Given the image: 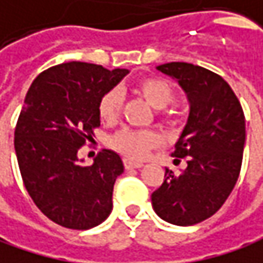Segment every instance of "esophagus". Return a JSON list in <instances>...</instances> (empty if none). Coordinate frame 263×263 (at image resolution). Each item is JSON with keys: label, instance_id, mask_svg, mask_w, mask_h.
<instances>
[{"label": "esophagus", "instance_id": "1", "mask_svg": "<svg viewBox=\"0 0 263 263\" xmlns=\"http://www.w3.org/2000/svg\"><path fill=\"white\" fill-rule=\"evenodd\" d=\"M124 168L126 170H139V168H142L143 166V163H140V162H133V160H129V159H124Z\"/></svg>", "mask_w": 263, "mask_h": 263}]
</instances>
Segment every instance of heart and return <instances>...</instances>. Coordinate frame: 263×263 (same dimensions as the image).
I'll use <instances>...</instances> for the list:
<instances>
[{
    "label": "heart",
    "mask_w": 263,
    "mask_h": 263,
    "mask_svg": "<svg viewBox=\"0 0 263 263\" xmlns=\"http://www.w3.org/2000/svg\"><path fill=\"white\" fill-rule=\"evenodd\" d=\"M136 90L156 109H163L174 100L171 84L159 77H143L136 83ZM121 97L117 90L106 92L98 103V115L106 123H114L118 118ZM160 143V136L154 130L121 129L110 139V146L127 159H143L153 148Z\"/></svg>",
    "instance_id": "b5f03b06"
}]
</instances>
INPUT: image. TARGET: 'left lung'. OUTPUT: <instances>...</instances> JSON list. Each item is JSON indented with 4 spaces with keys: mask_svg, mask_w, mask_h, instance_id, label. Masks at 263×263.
<instances>
[{
    "mask_svg": "<svg viewBox=\"0 0 263 263\" xmlns=\"http://www.w3.org/2000/svg\"><path fill=\"white\" fill-rule=\"evenodd\" d=\"M157 69L186 92L190 117L176 143L174 162L186 170L165 180L151 196L163 220L190 227L216 214L231 194L240 173L245 146V115L230 84L217 73L191 63H166Z\"/></svg>",
    "mask_w": 263,
    "mask_h": 263,
    "instance_id": "obj_1",
    "label": "left lung"
}]
</instances>
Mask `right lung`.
Segmentation results:
<instances>
[{
    "instance_id": "obj_1",
    "label": "right lung",
    "mask_w": 263,
    "mask_h": 263,
    "mask_svg": "<svg viewBox=\"0 0 263 263\" xmlns=\"http://www.w3.org/2000/svg\"><path fill=\"white\" fill-rule=\"evenodd\" d=\"M127 72L63 63L41 72L26 93L15 127L20 173L38 210L64 228H93L112 211L114 183L124 170L120 156L103 149L81 166L77 154L100 126V98Z\"/></svg>"
}]
</instances>
